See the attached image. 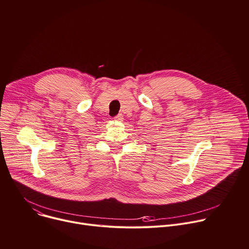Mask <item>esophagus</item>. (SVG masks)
<instances>
[{
    "instance_id": "1",
    "label": "esophagus",
    "mask_w": 249,
    "mask_h": 249,
    "mask_svg": "<svg viewBox=\"0 0 249 249\" xmlns=\"http://www.w3.org/2000/svg\"><path fill=\"white\" fill-rule=\"evenodd\" d=\"M123 119H124V118H123V115H122V114H118L117 116L114 117V120H115V121H118V122L123 121Z\"/></svg>"
}]
</instances>
